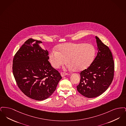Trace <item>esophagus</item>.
<instances>
[{"label":"esophagus","mask_w":126,"mask_h":126,"mask_svg":"<svg viewBox=\"0 0 126 126\" xmlns=\"http://www.w3.org/2000/svg\"><path fill=\"white\" fill-rule=\"evenodd\" d=\"M60 75H61V76L63 78V77H64V76L67 75V73H64V72H61V74H60Z\"/></svg>","instance_id":"obj_1"}]
</instances>
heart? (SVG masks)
<instances>
[{"label":"heart","mask_w":126,"mask_h":126,"mask_svg":"<svg viewBox=\"0 0 126 126\" xmlns=\"http://www.w3.org/2000/svg\"><path fill=\"white\" fill-rule=\"evenodd\" d=\"M58 50L53 49L49 55L52 66L57 68L66 61V68L76 71L83 70L90 66L94 60L95 49L91 44L66 43L59 45Z\"/></svg>","instance_id":"1"}]
</instances>
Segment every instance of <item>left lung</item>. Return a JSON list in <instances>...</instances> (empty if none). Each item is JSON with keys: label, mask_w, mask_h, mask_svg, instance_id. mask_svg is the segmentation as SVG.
Wrapping results in <instances>:
<instances>
[{"label": "left lung", "mask_w": 126, "mask_h": 126, "mask_svg": "<svg viewBox=\"0 0 126 126\" xmlns=\"http://www.w3.org/2000/svg\"><path fill=\"white\" fill-rule=\"evenodd\" d=\"M95 39L98 50L96 58L87 69L81 72L80 83L77 86L80 94L89 98L99 96L106 91L114 76L112 53L98 37Z\"/></svg>", "instance_id": "1"}]
</instances>
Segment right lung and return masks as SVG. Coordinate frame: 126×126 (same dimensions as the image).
<instances>
[{
    "instance_id": "1",
    "label": "right lung",
    "mask_w": 126,
    "mask_h": 126,
    "mask_svg": "<svg viewBox=\"0 0 126 126\" xmlns=\"http://www.w3.org/2000/svg\"><path fill=\"white\" fill-rule=\"evenodd\" d=\"M42 42L29 39L15 54L13 73L18 87L31 99L42 101L51 96L62 77L48 61Z\"/></svg>"
}]
</instances>
